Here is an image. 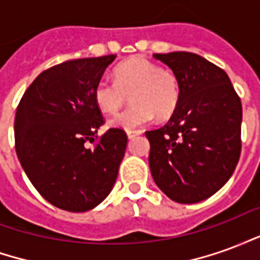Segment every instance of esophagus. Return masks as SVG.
Wrapping results in <instances>:
<instances>
[{
    "label": "esophagus",
    "mask_w": 260,
    "mask_h": 260,
    "mask_svg": "<svg viewBox=\"0 0 260 260\" xmlns=\"http://www.w3.org/2000/svg\"><path fill=\"white\" fill-rule=\"evenodd\" d=\"M141 134H142V131H128V132H126V135H128L129 139H134L135 136L141 135Z\"/></svg>",
    "instance_id": "1"
}]
</instances>
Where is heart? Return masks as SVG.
Instances as JSON below:
<instances>
[{
  "label": "heart",
  "instance_id": "heart-1",
  "mask_svg": "<svg viewBox=\"0 0 260 260\" xmlns=\"http://www.w3.org/2000/svg\"><path fill=\"white\" fill-rule=\"evenodd\" d=\"M131 94L134 103L128 110L111 118L110 125L121 129H135L152 122L157 115L169 118L181 100L177 75L142 57L121 62L114 69V82L100 79L94 86V102L106 114H115Z\"/></svg>",
  "mask_w": 260,
  "mask_h": 260
}]
</instances>
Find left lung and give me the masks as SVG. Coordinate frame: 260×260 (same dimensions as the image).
Masks as SVG:
<instances>
[{"label": "left lung", "instance_id": "obj_1", "mask_svg": "<svg viewBox=\"0 0 260 260\" xmlns=\"http://www.w3.org/2000/svg\"><path fill=\"white\" fill-rule=\"evenodd\" d=\"M153 57L177 75L181 100L167 124L145 132L152 177L171 201L198 203L230 180L240 160L241 100L229 75L198 54Z\"/></svg>", "mask_w": 260, "mask_h": 260}]
</instances>
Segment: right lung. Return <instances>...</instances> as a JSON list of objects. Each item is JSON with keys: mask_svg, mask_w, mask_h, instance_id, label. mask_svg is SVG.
<instances>
[{"mask_svg": "<svg viewBox=\"0 0 260 260\" xmlns=\"http://www.w3.org/2000/svg\"><path fill=\"white\" fill-rule=\"evenodd\" d=\"M115 55L65 61L33 80L15 115V147L22 169L39 193L55 207L87 212L113 189L128 143L124 129L104 124L94 86ZM94 141V139H93Z\"/></svg>", "mask_w": 260, "mask_h": 260, "instance_id": "obj_1", "label": "right lung"}]
</instances>
